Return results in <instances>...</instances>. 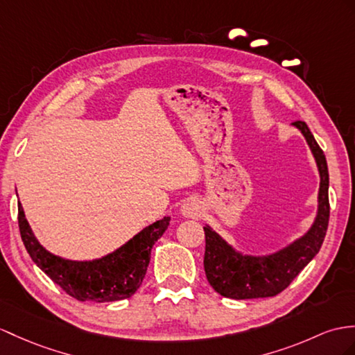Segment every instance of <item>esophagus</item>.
<instances>
[{"instance_id":"1","label":"esophagus","mask_w":355,"mask_h":355,"mask_svg":"<svg viewBox=\"0 0 355 355\" xmlns=\"http://www.w3.org/2000/svg\"><path fill=\"white\" fill-rule=\"evenodd\" d=\"M182 215H185V217H189V218H197V217H200V214H202V205L198 203V202H196V200H188V202H185L184 205H182Z\"/></svg>"}]
</instances>
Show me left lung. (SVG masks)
Listing matches in <instances>:
<instances>
[{"label":"left lung","mask_w":355,"mask_h":355,"mask_svg":"<svg viewBox=\"0 0 355 355\" xmlns=\"http://www.w3.org/2000/svg\"><path fill=\"white\" fill-rule=\"evenodd\" d=\"M293 125L306 137L321 175L316 221L306 236L282 250L280 253L268 257L241 256L233 252L217 233L209 227H203L206 239L203 261L206 279L223 297L235 300L275 297L304 270V266L318 254L324 243L328 220H330L327 159L306 122L297 120Z\"/></svg>","instance_id":"left-lung-1"}]
</instances>
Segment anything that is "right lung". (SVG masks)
Instances as JSON below:
<instances>
[{
    "label": "right lung",
    "instance_id": "1",
    "mask_svg": "<svg viewBox=\"0 0 355 355\" xmlns=\"http://www.w3.org/2000/svg\"><path fill=\"white\" fill-rule=\"evenodd\" d=\"M168 223L170 218L166 217L150 224L123 247L99 261L71 262L48 253L37 243L25 220L22 205L18 203L19 233L33 262L78 301L108 302L134 295L148 271L150 250L166 232Z\"/></svg>",
    "mask_w": 355,
    "mask_h": 355
}]
</instances>
